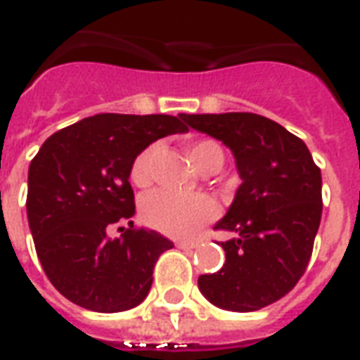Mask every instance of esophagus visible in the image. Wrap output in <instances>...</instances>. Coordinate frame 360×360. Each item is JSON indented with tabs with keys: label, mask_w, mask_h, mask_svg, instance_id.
Returning <instances> with one entry per match:
<instances>
[{
	"label": "esophagus",
	"mask_w": 360,
	"mask_h": 360,
	"mask_svg": "<svg viewBox=\"0 0 360 360\" xmlns=\"http://www.w3.org/2000/svg\"><path fill=\"white\" fill-rule=\"evenodd\" d=\"M198 247V241H179L177 243V249L188 250V249H196Z\"/></svg>",
	"instance_id": "obj_1"
}]
</instances>
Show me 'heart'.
<instances>
[{
	"label": "heart",
	"instance_id": "b5f03b06",
	"mask_svg": "<svg viewBox=\"0 0 360 360\" xmlns=\"http://www.w3.org/2000/svg\"><path fill=\"white\" fill-rule=\"evenodd\" d=\"M158 146L150 144L134 158L131 164V181L136 187H146L152 177V160ZM188 156L193 164L204 169L218 172L224 164V150L214 141H196L188 146ZM142 219L162 233L177 239H187L198 233L206 224L218 216V204L204 193H172V191H152L142 196L141 200Z\"/></svg>",
	"mask_w": 360,
	"mask_h": 360
}]
</instances>
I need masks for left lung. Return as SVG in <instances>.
I'll return each mask as SVG.
<instances>
[{"label": "left lung", "instance_id": "obj_1", "mask_svg": "<svg viewBox=\"0 0 360 360\" xmlns=\"http://www.w3.org/2000/svg\"><path fill=\"white\" fill-rule=\"evenodd\" d=\"M188 127L231 148L241 175L233 204L216 229L226 262L198 278V289L219 309L250 312L287 295L309 266L322 218V175L307 144L257 113H202Z\"/></svg>", "mask_w": 360, "mask_h": 360}]
</instances>
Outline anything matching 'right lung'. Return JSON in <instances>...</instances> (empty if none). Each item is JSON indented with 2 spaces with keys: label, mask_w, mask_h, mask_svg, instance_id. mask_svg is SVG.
Listing matches in <instances>:
<instances>
[{
  "label": "right lung",
  "mask_w": 360,
  "mask_h": 360,
  "mask_svg": "<svg viewBox=\"0 0 360 360\" xmlns=\"http://www.w3.org/2000/svg\"><path fill=\"white\" fill-rule=\"evenodd\" d=\"M183 121V113H98L51 134L32 158L28 226L46 276L65 299L96 312L146 299L154 264L173 243L133 226L131 164L158 139L188 131Z\"/></svg>",
  "instance_id": "1"
}]
</instances>
